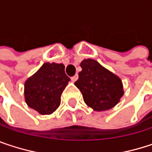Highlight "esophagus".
Instances as JSON below:
<instances>
[{"mask_svg":"<svg viewBox=\"0 0 152 152\" xmlns=\"http://www.w3.org/2000/svg\"><path fill=\"white\" fill-rule=\"evenodd\" d=\"M77 79H78V75H75V76L71 77V81L72 82H76Z\"/></svg>","mask_w":152,"mask_h":152,"instance_id":"34e87169","label":"esophagus"}]
</instances>
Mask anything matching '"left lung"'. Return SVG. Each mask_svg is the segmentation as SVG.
I'll list each match as a JSON object with an SVG mask.
<instances>
[{
    "label": "left lung",
    "mask_w": 152,
    "mask_h": 152,
    "mask_svg": "<svg viewBox=\"0 0 152 152\" xmlns=\"http://www.w3.org/2000/svg\"><path fill=\"white\" fill-rule=\"evenodd\" d=\"M80 66L82 71L75 85L85 104L99 112L116 106L124 93L121 78L92 59L83 60Z\"/></svg>",
    "instance_id": "obj_1"
}]
</instances>
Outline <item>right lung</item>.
I'll return each mask as SVG.
<instances>
[{"mask_svg": "<svg viewBox=\"0 0 152 152\" xmlns=\"http://www.w3.org/2000/svg\"><path fill=\"white\" fill-rule=\"evenodd\" d=\"M69 81L63 64L44 63L24 83L26 104L42 115L53 113L60 106L61 95Z\"/></svg>", "mask_w": 152, "mask_h": 152, "instance_id": "right-lung-1", "label": "right lung"}]
</instances>
